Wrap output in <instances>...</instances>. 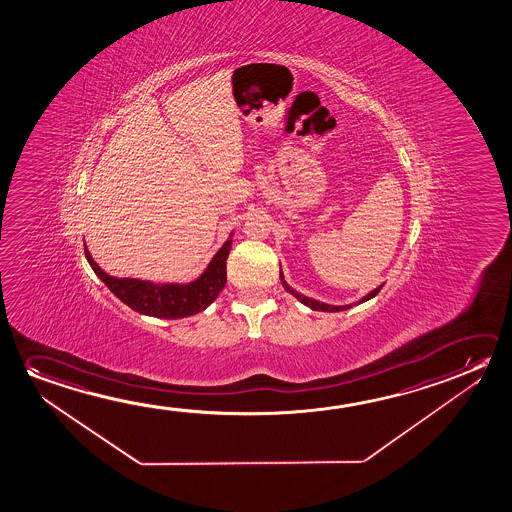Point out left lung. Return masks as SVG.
Wrapping results in <instances>:
<instances>
[{"mask_svg":"<svg viewBox=\"0 0 512 512\" xmlns=\"http://www.w3.org/2000/svg\"><path fill=\"white\" fill-rule=\"evenodd\" d=\"M279 277H281V281H283L284 290H286V292L292 293L295 299H299V301H301L304 306H308V308L313 309V311H343V309L352 308V304H349V306H331V304H324V302H318L315 301V299H309V297H306V295L295 292L292 286H288V284H286V281H284L283 272H281V270H279ZM381 288L382 286L375 288L374 292L368 293V295H365V297H363V299H361L359 302H365L368 301V299H372V297H375L377 293L381 292Z\"/></svg>","mask_w":512,"mask_h":512,"instance_id":"1","label":"left lung"}]
</instances>
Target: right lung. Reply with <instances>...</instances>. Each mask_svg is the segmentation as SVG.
Segmentation results:
<instances>
[{
	"mask_svg": "<svg viewBox=\"0 0 512 512\" xmlns=\"http://www.w3.org/2000/svg\"><path fill=\"white\" fill-rule=\"evenodd\" d=\"M233 236V233H231ZM231 249V238L220 247L219 252L213 256L208 268L201 277L188 284H155L130 277H112L105 270L98 267L92 260L90 252L85 245V258L92 270L98 274L99 279L110 288L115 297H119L126 306L142 315L158 318L192 317L208 308L211 302L219 297L224 284H226V260Z\"/></svg>",
	"mask_w": 512,
	"mask_h": 512,
	"instance_id": "1",
	"label": "right lung"
}]
</instances>
